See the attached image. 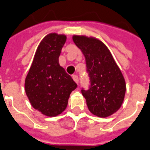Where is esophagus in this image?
<instances>
[{
	"label": "esophagus",
	"instance_id": "1",
	"mask_svg": "<svg viewBox=\"0 0 150 150\" xmlns=\"http://www.w3.org/2000/svg\"><path fill=\"white\" fill-rule=\"evenodd\" d=\"M73 79L76 83H78V77H77V75H73Z\"/></svg>",
	"mask_w": 150,
	"mask_h": 150
}]
</instances>
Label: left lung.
Masks as SVG:
<instances>
[{
	"mask_svg": "<svg viewBox=\"0 0 150 150\" xmlns=\"http://www.w3.org/2000/svg\"><path fill=\"white\" fill-rule=\"evenodd\" d=\"M74 43L86 58L90 77L89 90H81L89 111L98 117H108L123 103L126 83L111 52L101 40L85 35H73Z\"/></svg>",
	"mask_w": 150,
	"mask_h": 150,
	"instance_id": "8db88e82",
	"label": "left lung"
}]
</instances>
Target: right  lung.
Listing matches in <instances>:
<instances>
[{
    "label": "right lung",
    "mask_w": 150,
    "mask_h": 150,
    "mask_svg": "<svg viewBox=\"0 0 150 150\" xmlns=\"http://www.w3.org/2000/svg\"><path fill=\"white\" fill-rule=\"evenodd\" d=\"M66 35L48 34L40 42L25 80V91L35 109L53 117L67 107L71 92L77 87L59 64Z\"/></svg>",
    "instance_id": "1"
}]
</instances>
